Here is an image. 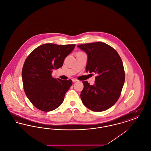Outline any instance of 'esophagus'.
Returning a JSON list of instances; mask_svg holds the SVG:
<instances>
[{
  "instance_id": "obj_1",
  "label": "esophagus",
  "mask_w": 151,
  "mask_h": 151,
  "mask_svg": "<svg viewBox=\"0 0 151 151\" xmlns=\"http://www.w3.org/2000/svg\"><path fill=\"white\" fill-rule=\"evenodd\" d=\"M72 80L73 82H76V81H78V80H77V79H74V78H73V79H72Z\"/></svg>"
}]
</instances>
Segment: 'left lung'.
<instances>
[{"instance_id":"8db88e82","label":"left lung","mask_w":151,"mask_h":151,"mask_svg":"<svg viewBox=\"0 0 151 151\" xmlns=\"http://www.w3.org/2000/svg\"><path fill=\"white\" fill-rule=\"evenodd\" d=\"M78 47L87 54L86 72L97 75L94 84L83 81L80 94L83 104L94 111H103L113 106L121 93L125 80L122 59L112 47L97 42Z\"/></svg>"}]
</instances>
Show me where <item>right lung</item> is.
<instances>
[{
  "label": "right lung",
  "instance_id": "right-lung-1",
  "mask_svg": "<svg viewBox=\"0 0 151 151\" xmlns=\"http://www.w3.org/2000/svg\"><path fill=\"white\" fill-rule=\"evenodd\" d=\"M75 46V44H43L26 59L22 70L24 89L29 101L38 109L50 111L62 104L72 81L53 78L51 73L53 70L63 65L65 58Z\"/></svg>",
  "mask_w": 151,
  "mask_h": 151
}]
</instances>
